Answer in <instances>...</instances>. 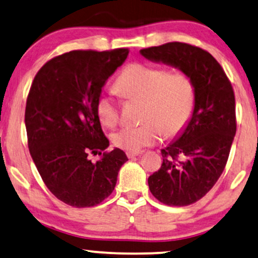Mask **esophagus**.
<instances>
[{"instance_id":"obj_1","label":"esophagus","mask_w":258,"mask_h":258,"mask_svg":"<svg viewBox=\"0 0 258 258\" xmlns=\"http://www.w3.org/2000/svg\"><path fill=\"white\" fill-rule=\"evenodd\" d=\"M126 155H127V157H128V158H135V157H137V156H140V155H142V151H138V152H127L126 153Z\"/></svg>"}]
</instances>
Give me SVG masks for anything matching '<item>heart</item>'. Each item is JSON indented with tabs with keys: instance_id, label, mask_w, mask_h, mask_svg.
<instances>
[{
	"instance_id": "1",
	"label": "heart",
	"mask_w": 258,
	"mask_h": 258,
	"mask_svg": "<svg viewBox=\"0 0 258 258\" xmlns=\"http://www.w3.org/2000/svg\"><path fill=\"white\" fill-rule=\"evenodd\" d=\"M116 90L127 100H143V121L140 126H127L110 136L113 145L130 152H138L161 140L163 135H178L191 118L195 105V86L191 77L182 70L135 63L119 75ZM96 114L106 127L119 121L116 101L101 96Z\"/></svg>"
}]
</instances>
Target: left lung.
<instances>
[{
    "label": "left lung",
    "instance_id": "1",
    "mask_svg": "<svg viewBox=\"0 0 258 258\" xmlns=\"http://www.w3.org/2000/svg\"><path fill=\"white\" fill-rule=\"evenodd\" d=\"M146 59L184 71L195 86L191 118L150 176V191L168 206H188L205 197L223 174L236 135L234 94L223 68L207 51L184 42L140 50Z\"/></svg>",
    "mask_w": 258,
    "mask_h": 258
}]
</instances>
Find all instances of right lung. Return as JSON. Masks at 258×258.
<instances>
[{
  "mask_svg": "<svg viewBox=\"0 0 258 258\" xmlns=\"http://www.w3.org/2000/svg\"><path fill=\"white\" fill-rule=\"evenodd\" d=\"M127 56V48L70 51L48 60L29 89L25 125L32 159L51 193L73 207H93L108 198L128 161L118 148L96 162L87 156L109 146L96 103Z\"/></svg>",
  "mask_w": 258,
  "mask_h": 258,
  "instance_id": "right-lung-1",
  "label": "right lung"
}]
</instances>
